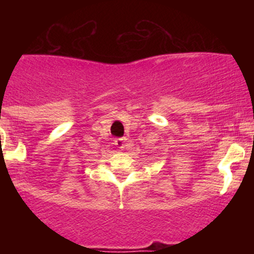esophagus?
<instances>
[{"label": "esophagus", "instance_id": "obj_1", "mask_svg": "<svg viewBox=\"0 0 254 254\" xmlns=\"http://www.w3.org/2000/svg\"><path fill=\"white\" fill-rule=\"evenodd\" d=\"M115 145L120 148V150H124L125 146H127V139L124 137H119V139H115Z\"/></svg>", "mask_w": 254, "mask_h": 254}]
</instances>
